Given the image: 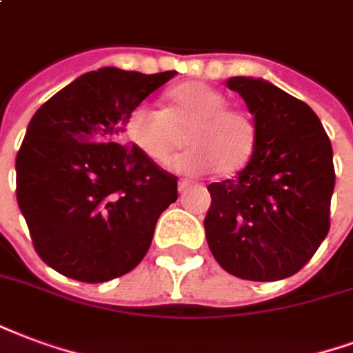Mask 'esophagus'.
I'll return each instance as SVG.
<instances>
[{
    "mask_svg": "<svg viewBox=\"0 0 353 353\" xmlns=\"http://www.w3.org/2000/svg\"><path fill=\"white\" fill-rule=\"evenodd\" d=\"M177 187H179V192H185V190H187L190 187V183H189V181H187V179H181Z\"/></svg>",
    "mask_w": 353,
    "mask_h": 353,
    "instance_id": "esophagus-1",
    "label": "esophagus"
}]
</instances>
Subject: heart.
<instances>
[{
	"mask_svg": "<svg viewBox=\"0 0 353 353\" xmlns=\"http://www.w3.org/2000/svg\"><path fill=\"white\" fill-rule=\"evenodd\" d=\"M228 99L205 83H183L168 93L166 110L142 103L127 117L125 132L143 155L166 163L181 148L187 134L189 151L170 163V168L203 176L221 168L232 174L249 161L256 129L245 112L228 108Z\"/></svg>",
	"mask_w": 353,
	"mask_h": 353,
	"instance_id": "obj_1",
	"label": "heart"
}]
</instances>
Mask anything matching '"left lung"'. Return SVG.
<instances>
[{
	"mask_svg": "<svg viewBox=\"0 0 353 353\" xmlns=\"http://www.w3.org/2000/svg\"><path fill=\"white\" fill-rule=\"evenodd\" d=\"M254 116L249 164L211 183L203 219L219 265L245 281L271 283L301 270L330 232L333 148L309 104L262 78L226 80Z\"/></svg>",
	"mask_w": 353,
	"mask_h": 353,
	"instance_id": "left-lung-1",
	"label": "left lung"
}]
</instances>
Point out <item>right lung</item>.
I'll return each mask as SVG.
<instances>
[{
  "mask_svg": "<svg viewBox=\"0 0 353 353\" xmlns=\"http://www.w3.org/2000/svg\"><path fill=\"white\" fill-rule=\"evenodd\" d=\"M176 74L91 70L31 117L17 200L37 254L57 273L104 283L145 256L159 216L177 200V177L117 142L132 108Z\"/></svg>",
  "mask_w": 353,
  "mask_h": 353,
  "instance_id": "add662e5",
  "label": "right lung"
}]
</instances>
